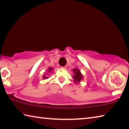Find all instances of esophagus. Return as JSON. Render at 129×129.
<instances>
[{
  "label": "esophagus",
  "instance_id": "1",
  "mask_svg": "<svg viewBox=\"0 0 129 129\" xmlns=\"http://www.w3.org/2000/svg\"><path fill=\"white\" fill-rule=\"evenodd\" d=\"M61 68H62V69H66V66H63V67H61Z\"/></svg>",
  "mask_w": 129,
  "mask_h": 129
}]
</instances>
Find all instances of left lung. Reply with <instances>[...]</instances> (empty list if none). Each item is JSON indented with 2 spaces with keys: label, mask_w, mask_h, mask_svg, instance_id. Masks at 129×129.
Here are the masks:
<instances>
[{
  "label": "left lung",
  "mask_w": 129,
  "mask_h": 129,
  "mask_svg": "<svg viewBox=\"0 0 129 129\" xmlns=\"http://www.w3.org/2000/svg\"><path fill=\"white\" fill-rule=\"evenodd\" d=\"M72 71L73 72L74 74L73 76V79L74 83L79 84L81 80H83V75L81 74V73L79 69H73Z\"/></svg>",
  "instance_id": "left-lung-1"
}]
</instances>
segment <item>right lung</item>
<instances>
[{"label":"right lung","mask_w":129,"mask_h":129,"mask_svg":"<svg viewBox=\"0 0 129 129\" xmlns=\"http://www.w3.org/2000/svg\"><path fill=\"white\" fill-rule=\"evenodd\" d=\"M51 73H53V68H48V69H47V72H46V73L45 74H44V75H43V76H42V78H44V80H45V79H48V78H49V74H50Z\"/></svg>","instance_id":"right-lung-1"}]
</instances>
